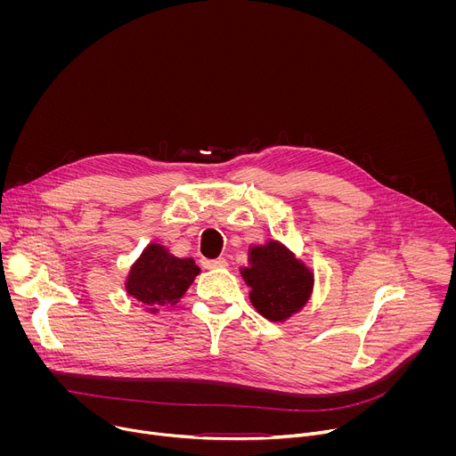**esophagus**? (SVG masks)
<instances>
[{"label":"esophagus","instance_id":"obj_1","mask_svg":"<svg viewBox=\"0 0 456 456\" xmlns=\"http://www.w3.org/2000/svg\"><path fill=\"white\" fill-rule=\"evenodd\" d=\"M202 267H206V269H224V267H227V259L225 257L202 259Z\"/></svg>","mask_w":456,"mask_h":456}]
</instances>
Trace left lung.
I'll return each instance as SVG.
<instances>
[{
  "label": "left lung",
  "mask_w": 456,
  "mask_h": 456,
  "mask_svg": "<svg viewBox=\"0 0 456 456\" xmlns=\"http://www.w3.org/2000/svg\"><path fill=\"white\" fill-rule=\"evenodd\" d=\"M241 274L250 287L254 308L271 321H283L310 297L312 273L278 241L252 247Z\"/></svg>",
  "instance_id": "left-lung-1"
}]
</instances>
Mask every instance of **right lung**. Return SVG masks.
Here are the masks:
<instances>
[{"label": "right lung", "mask_w": 456, "mask_h": 456, "mask_svg": "<svg viewBox=\"0 0 456 456\" xmlns=\"http://www.w3.org/2000/svg\"><path fill=\"white\" fill-rule=\"evenodd\" d=\"M199 273L200 269L191 257H175L166 247L151 243L129 271L126 290L150 312H157L175 305Z\"/></svg>", "instance_id": "1"}]
</instances>
